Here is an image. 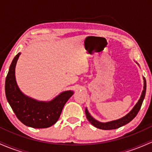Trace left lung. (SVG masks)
<instances>
[{
	"mask_svg": "<svg viewBox=\"0 0 152 152\" xmlns=\"http://www.w3.org/2000/svg\"><path fill=\"white\" fill-rule=\"evenodd\" d=\"M144 90H143L142 96H141L140 99H139V102H137V104H136L135 106L133 108V109L128 114H126V116L122 117L121 118H119L118 120H115V121L106 122V123H102V122H99L96 120H95L88 113V110L86 109L85 110V113H86V116L87 119L88 120V121L93 126H94L96 128L100 129H104V130H111V129H116L119 128L124 125L126 124L129 123L132 119H134L135 118V116H137L138 112L139 111V110L141 109V106L142 105L143 101H144V97H145L146 94V79L145 78H144Z\"/></svg>",
	"mask_w": 152,
	"mask_h": 152,
	"instance_id": "left-lung-1",
	"label": "left lung"
}]
</instances>
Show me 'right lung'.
Segmentation results:
<instances>
[{
  "label": "right lung",
  "instance_id": "right-lung-1",
  "mask_svg": "<svg viewBox=\"0 0 152 152\" xmlns=\"http://www.w3.org/2000/svg\"><path fill=\"white\" fill-rule=\"evenodd\" d=\"M20 54L13 58L7 74L5 84L6 99L15 116L26 126L48 128L58 121L63 108L74 92H63L49 102H37L26 96L18 88L15 78V68Z\"/></svg>",
  "mask_w": 152,
  "mask_h": 152
}]
</instances>
